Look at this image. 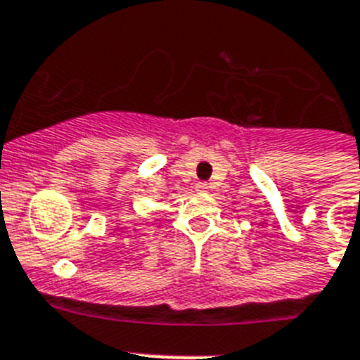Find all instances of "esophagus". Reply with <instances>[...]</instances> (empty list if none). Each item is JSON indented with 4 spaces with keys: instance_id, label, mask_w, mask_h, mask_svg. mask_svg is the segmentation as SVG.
Listing matches in <instances>:
<instances>
[{
    "instance_id": "esophagus-1",
    "label": "esophagus",
    "mask_w": 360,
    "mask_h": 360,
    "mask_svg": "<svg viewBox=\"0 0 360 360\" xmlns=\"http://www.w3.org/2000/svg\"><path fill=\"white\" fill-rule=\"evenodd\" d=\"M196 191H200V193L207 191V184H205V182H198V184H196Z\"/></svg>"
}]
</instances>
